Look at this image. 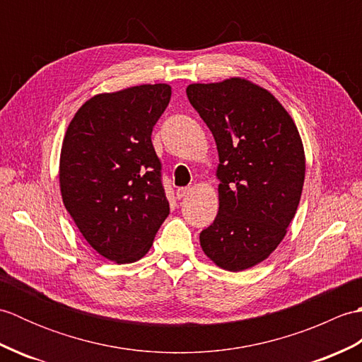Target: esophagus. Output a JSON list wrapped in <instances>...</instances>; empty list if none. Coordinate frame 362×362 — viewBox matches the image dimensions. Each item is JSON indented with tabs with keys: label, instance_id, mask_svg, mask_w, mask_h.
Here are the masks:
<instances>
[{
	"label": "esophagus",
	"instance_id": "34e87169",
	"mask_svg": "<svg viewBox=\"0 0 362 362\" xmlns=\"http://www.w3.org/2000/svg\"><path fill=\"white\" fill-rule=\"evenodd\" d=\"M189 193H191L189 188H180V189H177V197L185 199V197H188Z\"/></svg>",
	"mask_w": 362,
	"mask_h": 362
}]
</instances>
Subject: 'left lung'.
I'll return each mask as SVG.
<instances>
[{
	"mask_svg": "<svg viewBox=\"0 0 362 362\" xmlns=\"http://www.w3.org/2000/svg\"><path fill=\"white\" fill-rule=\"evenodd\" d=\"M191 105L218 148L219 210L201 247L232 272L257 266L279 247L305 182L298 129L271 91L244 78L189 83Z\"/></svg>",
	"mask_w": 362,
	"mask_h": 362,
	"instance_id": "1",
	"label": "left lung"
}]
</instances>
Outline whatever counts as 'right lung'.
Listing matches in <instances>:
<instances>
[{
    "mask_svg": "<svg viewBox=\"0 0 362 362\" xmlns=\"http://www.w3.org/2000/svg\"><path fill=\"white\" fill-rule=\"evenodd\" d=\"M169 99L168 83L95 95L64 136L59 185L65 209L91 247L117 264L143 258L169 214L151 141Z\"/></svg>",
    "mask_w": 362,
    "mask_h": 362,
    "instance_id": "add662e5",
    "label": "right lung"
}]
</instances>
